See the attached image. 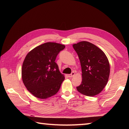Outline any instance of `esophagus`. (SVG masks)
Instances as JSON below:
<instances>
[{"label": "esophagus", "mask_w": 129, "mask_h": 129, "mask_svg": "<svg viewBox=\"0 0 129 129\" xmlns=\"http://www.w3.org/2000/svg\"><path fill=\"white\" fill-rule=\"evenodd\" d=\"M74 75H75V73H74V72H73L71 74H69L68 77H72Z\"/></svg>", "instance_id": "esophagus-1"}]
</instances>
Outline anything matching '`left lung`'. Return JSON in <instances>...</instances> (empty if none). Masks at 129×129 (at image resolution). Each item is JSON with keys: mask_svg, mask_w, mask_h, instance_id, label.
Wrapping results in <instances>:
<instances>
[{"mask_svg": "<svg viewBox=\"0 0 129 129\" xmlns=\"http://www.w3.org/2000/svg\"><path fill=\"white\" fill-rule=\"evenodd\" d=\"M81 63L82 81L77 91L88 96L102 91L108 81L110 64L107 56L96 46L87 41L73 45Z\"/></svg>", "mask_w": 129, "mask_h": 129, "instance_id": "left-lung-1", "label": "left lung"}]
</instances>
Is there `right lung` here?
<instances>
[{"label":"right lung","mask_w":129,"mask_h":129,"mask_svg":"<svg viewBox=\"0 0 129 129\" xmlns=\"http://www.w3.org/2000/svg\"><path fill=\"white\" fill-rule=\"evenodd\" d=\"M63 45L47 42L26 55L22 67V79L27 90L35 97L46 99L58 92L64 80L55 62L64 49Z\"/></svg>","instance_id":"right-lung-1"}]
</instances>
